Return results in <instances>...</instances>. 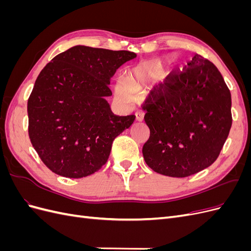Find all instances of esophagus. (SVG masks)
<instances>
[{
  "label": "esophagus",
  "mask_w": 251,
  "mask_h": 251,
  "mask_svg": "<svg viewBox=\"0 0 251 251\" xmlns=\"http://www.w3.org/2000/svg\"><path fill=\"white\" fill-rule=\"evenodd\" d=\"M144 118V113L142 111H137L135 113V119L136 121H142Z\"/></svg>",
  "instance_id": "1"
}]
</instances>
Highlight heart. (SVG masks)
Returning a JSON list of instances; mask_svg holds the SVG:
<instances>
[{
  "label": "heart",
  "instance_id": "1",
  "mask_svg": "<svg viewBox=\"0 0 251 251\" xmlns=\"http://www.w3.org/2000/svg\"><path fill=\"white\" fill-rule=\"evenodd\" d=\"M164 69L163 60L140 64L131 68L126 74L125 80L118 79L115 91L118 98L124 102H131L135 98V92L142 90L156 79Z\"/></svg>",
  "mask_w": 251,
  "mask_h": 251
}]
</instances>
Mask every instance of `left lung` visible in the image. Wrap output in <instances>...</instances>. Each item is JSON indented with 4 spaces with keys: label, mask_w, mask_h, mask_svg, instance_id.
Here are the masks:
<instances>
[{
    "label": "left lung",
    "mask_w": 251,
    "mask_h": 251,
    "mask_svg": "<svg viewBox=\"0 0 251 251\" xmlns=\"http://www.w3.org/2000/svg\"><path fill=\"white\" fill-rule=\"evenodd\" d=\"M187 65L151 91L142 108L151 132L142 148L144 161L176 178L214 163L232 124L230 91L218 68L199 54Z\"/></svg>",
    "instance_id": "obj_1"
}]
</instances>
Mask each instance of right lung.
Returning a JSON list of instances; mask_svg holds the SVG:
<instances>
[{
    "instance_id": "add662e5",
    "label": "right lung",
    "mask_w": 251,
    "mask_h": 251,
    "mask_svg": "<svg viewBox=\"0 0 251 251\" xmlns=\"http://www.w3.org/2000/svg\"><path fill=\"white\" fill-rule=\"evenodd\" d=\"M134 52L74 46L45 66L29 96L28 133L47 168L82 178L108 161L112 143L134 115H114L105 97L111 77Z\"/></svg>"
}]
</instances>
